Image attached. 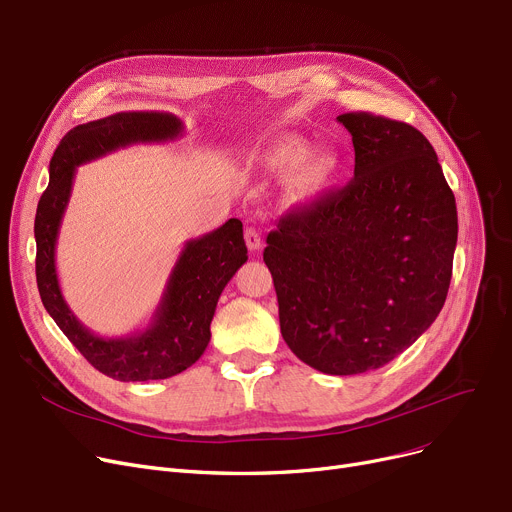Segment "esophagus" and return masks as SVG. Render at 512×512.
Returning <instances> with one entry per match:
<instances>
[{
	"instance_id": "obj_1",
	"label": "esophagus",
	"mask_w": 512,
	"mask_h": 512,
	"mask_svg": "<svg viewBox=\"0 0 512 512\" xmlns=\"http://www.w3.org/2000/svg\"><path fill=\"white\" fill-rule=\"evenodd\" d=\"M245 242H247V247H249V251H259L261 249V234H259V230L257 228H247L245 230Z\"/></svg>"
}]
</instances>
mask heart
Segmentation results:
<instances>
[{
    "label": "heart",
    "mask_w": 512,
    "mask_h": 512,
    "mask_svg": "<svg viewBox=\"0 0 512 512\" xmlns=\"http://www.w3.org/2000/svg\"><path fill=\"white\" fill-rule=\"evenodd\" d=\"M257 164L280 176L297 174V193L301 197H317L332 186L338 176V157L330 151H317L315 147L299 137V134H282L270 145L263 147L257 155Z\"/></svg>",
    "instance_id": "heart-1"
}]
</instances>
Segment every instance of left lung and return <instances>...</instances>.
I'll list each match as a JSON object with an SVG mask.
<instances>
[{"instance_id":"obj_1","label":"left lung","mask_w":512,"mask_h":512,"mask_svg":"<svg viewBox=\"0 0 512 512\" xmlns=\"http://www.w3.org/2000/svg\"><path fill=\"white\" fill-rule=\"evenodd\" d=\"M353 137L355 178L290 211L267 236L280 332L330 375L384 367L444 307L459 218L434 147L367 112L336 118Z\"/></svg>"}]
</instances>
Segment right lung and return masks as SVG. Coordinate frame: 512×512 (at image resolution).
I'll return each mask as SVG.
<instances>
[{
  "mask_svg": "<svg viewBox=\"0 0 512 512\" xmlns=\"http://www.w3.org/2000/svg\"><path fill=\"white\" fill-rule=\"evenodd\" d=\"M182 132V120L168 112H118L72 128L49 161V184L37 205L35 270L43 307L80 355L120 382L166 380L199 361L220 294L249 259L242 222L232 218L186 240L149 324L118 338L97 336L68 307L56 270L58 234L78 166L137 143L174 141Z\"/></svg>",
  "mask_w": 512,
  "mask_h": 512,
  "instance_id": "add662e5",
  "label": "right lung"
}]
</instances>
